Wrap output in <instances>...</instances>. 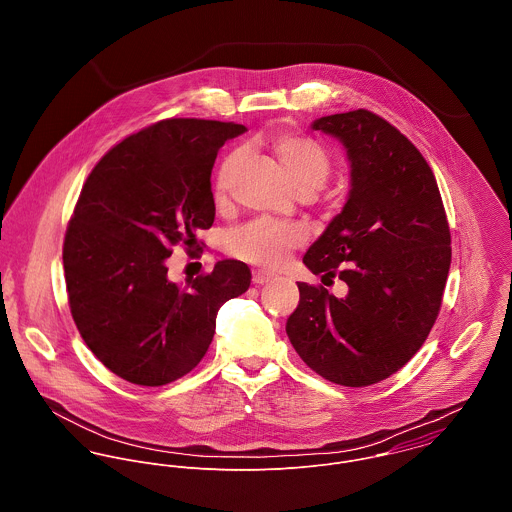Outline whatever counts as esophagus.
<instances>
[{
	"instance_id": "34e87169",
	"label": "esophagus",
	"mask_w": 512,
	"mask_h": 512,
	"mask_svg": "<svg viewBox=\"0 0 512 512\" xmlns=\"http://www.w3.org/2000/svg\"><path fill=\"white\" fill-rule=\"evenodd\" d=\"M272 280H274V276L268 274V272H264V270L252 272V282H254L256 286H264V284H268V282H272Z\"/></svg>"
}]
</instances>
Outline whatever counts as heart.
<instances>
[{
    "mask_svg": "<svg viewBox=\"0 0 512 512\" xmlns=\"http://www.w3.org/2000/svg\"><path fill=\"white\" fill-rule=\"evenodd\" d=\"M272 147L276 149L297 193H313L315 189L323 187L331 171V155L327 147L313 138L292 132H276L272 136ZM242 157V149H232L220 161L213 181L217 203L226 201L232 177L238 165L242 163ZM303 242L305 230L297 224L256 219L240 228H234L226 238V248L238 260L264 268H278L292 254V250L301 246Z\"/></svg>",
    "mask_w": 512,
    "mask_h": 512,
    "instance_id": "b5f03b06",
    "label": "heart"
}]
</instances>
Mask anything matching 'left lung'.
Masks as SVG:
<instances>
[{"mask_svg": "<svg viewBox=\"0 0 512 512\" xmlns=\"http://www.w3.org/2000/svg\"><path fill=\"white\" fill-rule=\"evenodd\" d=\"M311 128L347 149L351 191L303 264L339 276L349 293L299 282L286 333L311 370L359 388L394 374L428 339L451 264L449 224L428 161L384 118L361 108Z\"/></svg>", "mask_w": 512, "mask_h": 512, "instance_id": "left-lung-1", "label": "left lung"}]
</instances>
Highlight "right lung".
Listing matches in <instances>:
<instances>
[{"label":"right lung","mask_w":512,"mask_h":512,"mask_svg":"<svg viewBox=\"0 0 512 512\" xmlns=\"http://www.w3.org/2000/svg\"><path fill=\"white\" fill-rule=\"evenodd\" d=\"M234 122L169 118L122 140L90 171L69 220L63 264L76 329L120 378L163 386L205 357L220 305L250 288V268L217 262L177 286L165 260L215 220L211 171Z\"/></svg>","instance_id":"1"}]
</instances>
